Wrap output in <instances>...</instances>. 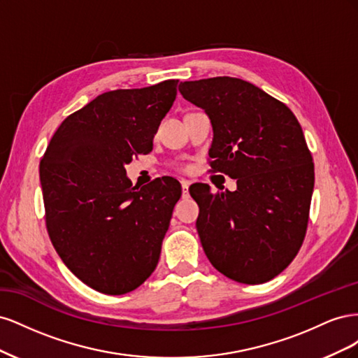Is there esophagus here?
<instances>
[{
	"label": "esophagus",
	"instance_id": "1",
	"mask_svg": "<svg viewBox=\"0 0 358 358\" xmlns=\"http://www.w3.org/2000/svg\"><path fill=\"white\" fill-rule=\"evenodd\" d=\"M180 185H182L183 196H187V194H188V188H189V185H191V182H189V180H185V179H182V180H180Z\"/></svg>",
	"mask_w": 358,
	"mask_h": 358
}]
</instances>
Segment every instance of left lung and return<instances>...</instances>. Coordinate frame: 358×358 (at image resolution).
I'll list each match as a JSON object with an SVG mask.
<instances>
[{"instance_id": "1", "label": "left lung", "mask_w": 358, "mask_h": 358, "mask_svg": "<svg viewBox=\"0 0 358 358\" xmlns=\"http://www.w3.org/2000/svg\"><path fill=\"white\" fill-rule=\"evenodd\" d=\"M179 92L210 119L213 171L237 179L236 191L189 188L202 204L204 254L236 282H267L294 259L309 220L315 173L297 117L258 86L229 76L182 82Z\"/></svg>"}]
</instances>
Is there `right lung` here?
I'll return each mask as SVG.
<instances>
[{"label":"right lung","mask_w":358,"mask_h":358,"mask_svg":"<svg viewBox=\"0 0 358 358\" xmlns=\"http://www.w3.org/2000/svg\"><path fill=\"white\" fill-rule=\"evenodd\" d=\"M178 80L104 92L64 119L40 161L53 248L83 284L121 296L155 270L180 183L155 179L137 189L125 166L152 150L176 99Z\"/></svg>","instance_id":"right-lung-1"}]
</instances>
